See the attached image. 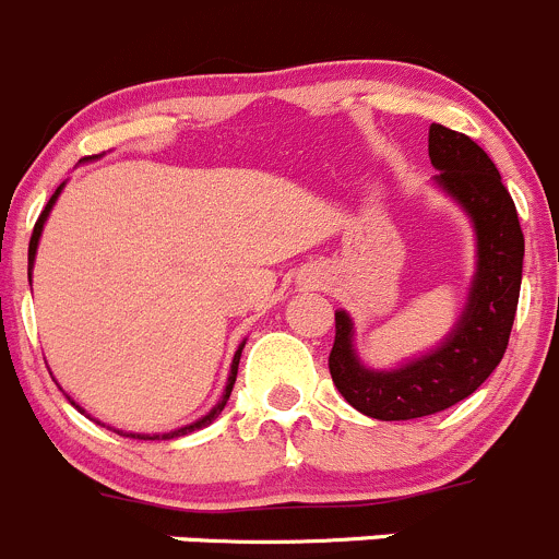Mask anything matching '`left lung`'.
Returning a JSON list of instances; mask_svg holds the SVG:
<instances>
[{
  "mask_svg": "<svg viewBox=\"0 0 559 559\" xmlns=\"http://www.w3.org/2000/svg\"><path fill=\"white\" fill-rule=\"evenodd\" d=\"M436 183L473 218L478 240L476 281L460 324L438 352L400 370H368L352 348V319L335 313L330 376L337 392L365 416L405 421L465 400L503 359L522 286L524 235L516 205L487 151L443 123L430 127Z\"/></svg>",
  "mask_w": 559,
  "mask_h": 559,
  "instance_id": "obj_1",
  "label": "left lung"
}]
</instances>
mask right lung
<instances>
[{
	"label": "right lung",
	"mask_w": 559,
	"mask_h": 559,
	"mask_svg": "<svg viewBox=\"0 0 559 559\" xmlns=\"http://www.w3.org/2000/svg\"><path fill=\"white\" fill-rule=\"evenodd\" d=\"M59 191H61V186H59V189L53 191V197H50V200H48V205H45V211L39 213V218H37V224H35V233H32V240H29V278H32V264H35L37 240H39V235H43V224H45V218H48V213H50V207H53V202H56V197H59ZM243 346H246V343H243ZM243 346H240V348H238V354H235V359H233V370H229L227 389H224L222 400H218V405H216V408L211 411V414L202 416V419H200V421H194V425H186V427H180V430H175V432H165V436H134V432H127V438H143V441H159V438H162V441H170V438H180V436H186V432H194V430H200V427H207V425H211V421L216 419V416L222 414V411H224V405H227L229 394H233L235 379H238L240 352H243Z\"/></svg>",
	"instance_id": "right-lung-1"
}]
</instances>
